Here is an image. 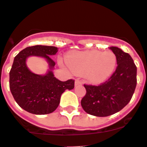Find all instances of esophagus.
<instances>
[{"instance_id": "34e87169", "label": "esophagus", "mask_w": 147, "mask_h": 147, "mask_svg": "<svg viewBox=\"0 0 147 147\" xmlns=\"http://www.w3.org/2000/svg\"><path fill=\"white\" fill-rule=\"evenodd\" d=\"M82 82H81V81H80V80H76V81H75V86H82Z\"/></svg>"}]
</instances>
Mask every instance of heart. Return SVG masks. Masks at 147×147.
Here are the masks:
<instances>
[{"instance_id":"1","label":"heart","mask_w":147,"mask_h":147,"mask_svg":"<svg viewBox=\"0 0 147 147\" xmlns=\"http://www.w3.org/2000/svg\"><path fill=\"white\" fill-rule=\"evenodd\" d=\"M66 62L74 72L84 75L89 82L101 84L115 71L117 57L111 51H76L66 57Z\"/></svg>"}]
</instances>
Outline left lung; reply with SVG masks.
Listing matches in <instances>:
<instances>
[{
	"label": "left lung",
	"instance_id": "obj_1",
	"mask_svg": "<svg viewBox=\"0 0 147 147\" xmlns=\"http://www.w3.org/2000/svg\"><path fill=\"white\" fill-rule=\"evenodd\" d=\"M116 55L117 67L108 81L98 86L84 85L86 94L81 106L86 113L107 117L123 109L131 100L137 85V67L129 53L110 47Z\"/></svg>",
	"mask_w": 147,
	"mask_h": 147
}]
</instances>
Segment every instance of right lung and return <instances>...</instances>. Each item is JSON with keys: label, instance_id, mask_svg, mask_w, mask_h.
I'll use <instances>...</instances> for the list:
<instances>
[{"label": "right lung", "instance_id": "right-lung-1", "mask_svg": "<svg viewBox=\"0 0 147 147\" xmlns=\"http://www.w3.org/2000/svg\"><path fill=\"white\" fill-rule=\"evenodd\" d=\"M58 48L53 46L36 45L24 49L15 57L9 72V88L18 106L34 115L52 113L59 105L65 90L74 88V80L61 82L54 77L53 70L56 63L51 56L56 55ZM30 56L44 58L49 69L44 75L32 73L26 61Z\"/></svg>", "mask_w": 147, "mask_h": 147}]
</instances>
